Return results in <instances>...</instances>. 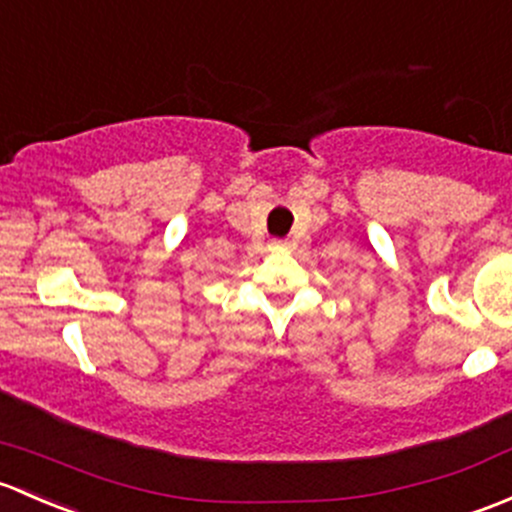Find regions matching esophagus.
I'll return each mask as SVG.
<instances>
[{
  "mask_svg": "<svg viewBox=\"0 0 512 512\" xmlns=\"http://www.w3.org/2000/svg\"><path fill=\"white\" fill-rule=\"evenodd\" d=\"M271 249L273 251H283V249H288V244H286V241H273Z\"/></svg>",
  "mask_w": 512,
  "mask_h": 512,
  "instance_id": "34e87169",
  "label": "esophagus"
}]
</instances>
